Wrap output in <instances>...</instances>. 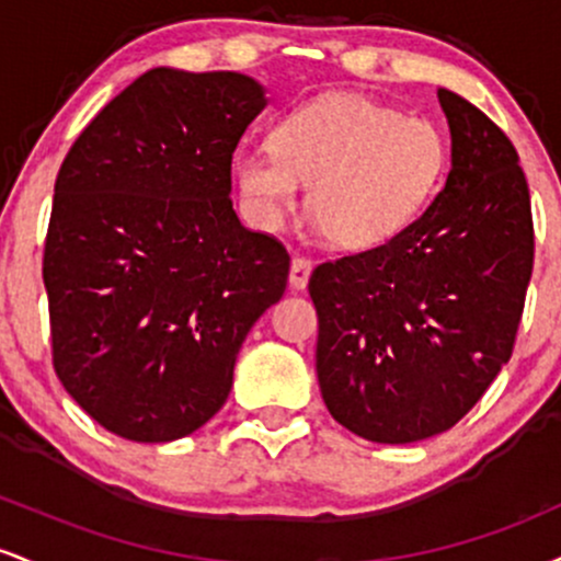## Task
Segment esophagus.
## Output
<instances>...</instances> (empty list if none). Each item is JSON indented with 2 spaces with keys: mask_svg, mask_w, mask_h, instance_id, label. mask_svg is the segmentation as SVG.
<instances>
[{
  "mask_svg": "<svg viewBox=\"0 0 561 561\" xmlns=\"http://www.w3.org/2000/svg\"><path fill=\"white\" fill-rule=\"evenodd\" d=\"M308 276H311V259L295 255L293 263H289V285H293V289H302L308 285Z\"/></svg>",
  "mask_w": 561,
  "mask_h": 561,
  "instance_id": "obj_1",
  "label": "esophagus"
}]
</instances>
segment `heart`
Listing matches in <instances>:
<instances>
[{
    "instance_id": "1",
    "label": "heart",
    "mask_w": 561,
    "mask_h": 561,
    "mask_svg": "<svg viewBox=\"0 0 561 561\" xmlns=\"http://www.w3.org/2000/svg\"><path fill=\"white\" fill-rule=\"evenodd\" d=\"M448 145L433 121L369 96L327 94L279 121L272 145L242 147L234 182L250 218L276 229L298 205L334 244L377 248L414 221L446 171Z\"/></svg>"
}]
</instances>
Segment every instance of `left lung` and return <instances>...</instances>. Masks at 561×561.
I'll return each instance as SVG.
<instances>
[{
	"label": "left lung",
	"instance_id": "obj_1",
	"mask_svg": "<svg viewBox=\"0 0 561 561\" xmlns=\"http://www.w3.org/2000/svg\"><path fill=\"white\" fill-rule=\"evenodd\" d=\"M450 128L443 192L392 240L324 261L321 398L371 443L446 433L512 358L533 274L530 190L517 150L465 96L437 89Z\"/></svg>",
	"mask_w": 561,
	"mask_h": 561
}]
</instances>
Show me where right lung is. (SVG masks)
<instances>
[{
    "instance_id": "obj_1",
    "label": "right lung",
    "mask_w": 561,
    "mask_h": 561,
    "mask_svg": "<svg viewBox=\"0 0 561 561\" xmlns=\"http://www.w3.org/2000/svg\"><path fill=\"white\" fill-rule=\"evenodd\" d=\"M266 105L250 76L152 68L79 134L44 242L53 364L96 424L137 443L195 433L231 390L289 255L231 208V156Z\"/></svg>"
}]
</instances>
